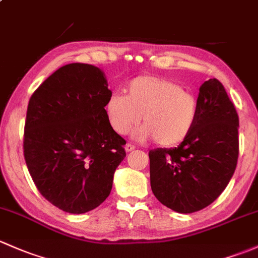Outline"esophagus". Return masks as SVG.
<instances>
[{"label":"esophagus","instance_id":"1","mask_svg":"<svg viewBox=\"0 0 258 258\" xmlns=\"http://www.w3.org/2000/svg\"><path fill=\"white\" fill-rule=\"evenodd\" d=\"M135 148H136V147H135L134 145H131V143H127V145L124 146V151H126L127 153H128V152H132L135 150Z\"/></svg>","mask_w":258,"mask_h":258}]
</instances>
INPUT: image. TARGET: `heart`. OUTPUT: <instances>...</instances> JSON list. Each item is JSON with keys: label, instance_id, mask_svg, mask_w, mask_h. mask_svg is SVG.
<instances>
[{"label": "heart", "instance_id": "heart-1", "mask_svg": "<svg viewBox=\"0 0 258 258\" xmlns=\"http://www.w3.org/2000/svg\"><path fill=\"white\" fill-rule=\"evenodd\" d=\"M107 121L118 135L134 132L140 141L156 140L162 147H174L188 138L198 117V101L180 84L168 78L142 75L126 86V95L113 93L105 104Z\"/></svg>", "mask_w": 258, "mask_h": 258}]
</instances>
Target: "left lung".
Returning a JSON list of instances; mask_svg holds the SVG:
<instances>
[{
	"mask_svg": "<svg viewBox=\"0 0 258 258\" xmlns=\"http://www.w3.org/2000/svg\"><path fill=\"white\" fill-rule=\"evenodd\" d=\"M198 117L178 147L150 152L151 188L167 208L190 214L218 199L234 175L238 157V116L218 79L204 81Z\"/></svg>",
	"mask_w": 258,
	"mask_h": 258,
	"instance_id": "obj_1",
	"label": "left lung"
}]
</instances>
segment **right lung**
I'll list each match as a JSON object with an SVG mask.
<instances>
[{
  "mask_svg": "<svg viewBox=\"0 0 258 258\" xmlns=\"http://www.w3.org/2000/svg\"><path fill=\"white\" fill-rule=\"evenodd\" d=\"M112 91L90 64L59 68L34 91L24 124V159L39 193L54 207L84 214L110 195L126 141L111 128Z\"/></svg>",
  "mask_w": 258,
  "mask_h": 258,
  "instance_id": "right-lung-1",
  "label": "right lung"
}]
</instances>
